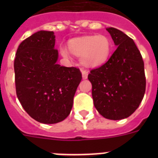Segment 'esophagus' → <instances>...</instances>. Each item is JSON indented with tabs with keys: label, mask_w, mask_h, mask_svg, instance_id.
Returning <instances> with one entry per match:
<instances>
[{
	"label": "esophagus",
	"mask_w": 158,
	"mask_h": 158,
	"mask_svg": "<svg viewBox=\"0 0 158 158\" xmlns=\"http://www.w3.org/2000/svg\"><path fill=\"white\" fill-rule=\"evenodd\" d=\"M81 73H82V77L83 79H86L88 77V74H89V71L87 69H81Z\"/></svg>",
	"instance_id": "1"
}]
</instances>
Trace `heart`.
<instances>
[{
    "label": "heart",
    "mask_w": 158,
    "mask_h": 158,
    "mask_svg": "<svg viewBox=\"0 0 158 158\" xmlns=\"http://www.w3.org/2000/svg\"><path fill=\"white\" fill-rule=\"evenodd\" d=\"M68 47L72 54L81 58L84 65L96 67L107 62L111 54L112 43L106 35H89L70 40ZM60 52L63 57L69 58V51L65 47H60Z\"/></svg>",
    "instance_id": "heart-1"
}]
</instances>
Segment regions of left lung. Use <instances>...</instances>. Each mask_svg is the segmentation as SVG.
<instances>
[{
  "mask_svg": "<svg viewBox=\"0 0 158 158\" xmlns=\"http://www.w3.org/2000/svg\"><path fill=\"white\" fill-rule=\"evenodd\" d=\"M117 49L106 63L90 71L94 106L102 116L119 120L132 115L146 91L144 62L134 40L108 27Z\"/></svg>",
  "mask_w": 158,
  "mask_h": 158,
  "instance_id": "left-lung-1",
  "label": "left lung"
}]
</instances>
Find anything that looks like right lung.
Returning a JSON list of instances; mask_svg holds the SVG:
<instances>
[{"label": "right lung", "mask_w": 158, "mask_h": 158, "mask_svg": "<svg viewBox=\"0 0 158 158\" xmlns=\"http://www.w3.org/2000/svg\"><path fill=\"white\" fill-rule=\"evenodd\" d=\"M54 44V32L40 31L19 44L14 60L18 100L32 118L46 124L69 115L82 79L78 68L57 64Z\"/></svg>", "instance_id": "1"}]
</instances>
